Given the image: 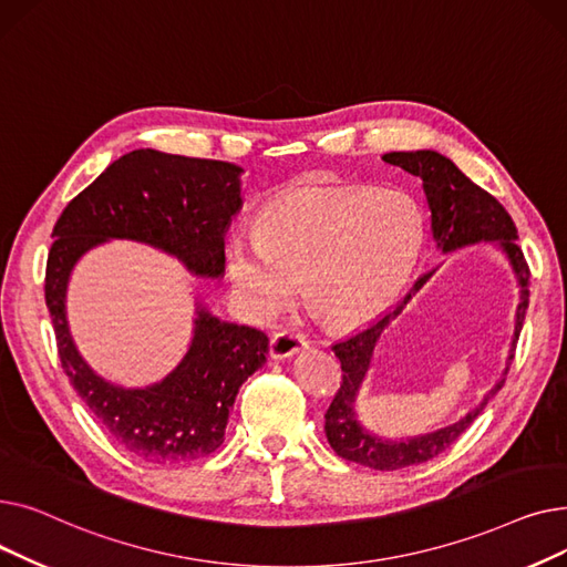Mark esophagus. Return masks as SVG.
I'll use <instances>...</instances> for the list:
<instances>
[{"label":"esophagus","mask_w":567,"mask_h":567,"mask_svg":"<svg viewBox=\"0 0 567 567\" xmlns=\"http://www.w3.org/2000/svg\"><path fill=\"white\" fill-rule=\"evenodd\" d=\"M303 347H306V338L301 333L285 329L274 333L271 344H268V353H271L274 359H289V355L299 353Z\"/></svg>","instance_id":"1"}]
</instances>
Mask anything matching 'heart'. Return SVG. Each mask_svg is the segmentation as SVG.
I'll return each mask as SVG.
<instances>
[{"label":"heart","instance_id":"heart-1","mask_svg":"<svg viewBox=\"0 0 567 567\" xmlns=\"http://www.w3.org/2000/svg\"><path fill=\"white\" fill-rule=\"evenodd\" d=\"M423 246V214L409 195L312 186L264 208L259 227L236 229L227 276L259 319L291 306L299 280L310 308L333 326L363 323L389 306Z\"/></svg>","mask_w":567,"mask_h":567}]
</instances>
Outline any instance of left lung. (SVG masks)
I'll list each match as a JSON object with an SVG mask.
<instances>
[{"mask_svg":"<svg viewBox=\"0 0 567 567\" xmlns=\"http://www.w3.org/2000/svg\"><path fill=\"white\" fill-rule=\"evenodd\" d=\"M383 163L402 167L404 172L421 178L427 206L432 212V234L436 238V246L443 252H453L457 248L478 244V241H494L501 246L505 255H508L522 287L517 319H515V340L511 351V361H513L519 331L524 326L526 308H528L530 268L524 259L522 248L515 241L517 227L511 214L505 212V206L494 195H489L481 186H475L466 174H462L451 158L430 152V148H423V152H391L383 156ZM430 276L432 274L423 276L419 282H415L411 293L419 291ZM411 293L404 296L402 303L395 310L385 312L377 321L368 323L365 329L355 331L349 338L333 344V351L342 365V381L329 411L323 415L326 419L323 430H326V439L331 443V449L347 462L379 468V471H395L411 464H423L436 457L439 453H443L445 449H451V445L471 427V423L478 419L483 409L487 406V402L501 391V385L505 383V377H503L485 395V400L473 411H468L462 421L430 434L402 439V441H385V439L372 436L355 423L353 404H355V395H359L361 383L365 379V372L370 368L374 344L381 338L385 326H389L411 301ZM508 370H511V363L505 368V374H508Z\"/></svg>","mask_w":567,"mask_h":567,"instance_id":"obj_1","label":"left lung"}]
</instances>
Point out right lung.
<instances>
[{
	"instance_id": "obj_1",
	"label": "right lung",
	"mask_w": 567,
	"mask_h": 567,
	"mask_svg": "<svg viewBox=\"0 0 567 567\" xmlns=\"http://www.w3.org/2000/svg\"><path fill=\"white\" fill-rule=\"evenodd\" d=\"M238 174L241 167L225 161L137 148L73 197L52 229L45 306L59 361L105 432L144 462L182 464L218 451L238 389L266 363L268 338L197 308L193 344L178 368L146 389H122L80 359L66 323L69 276L107 238L156 246L195 276H223L225 231L241 206Z\"/></svg>"
}]
</instances>
